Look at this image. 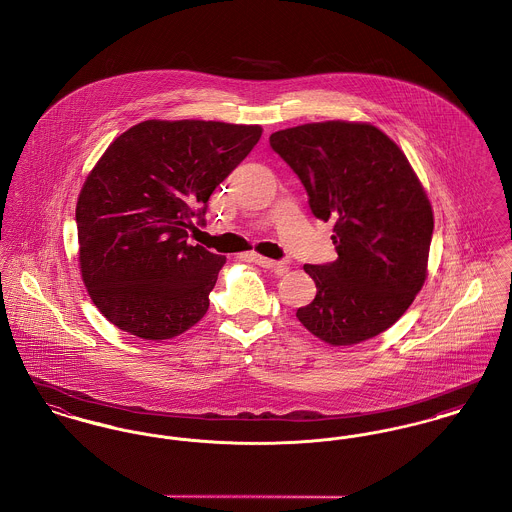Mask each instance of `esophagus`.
I'll return each instance as SVG.
<instances>
[{"label":"esophagus","mask_w":512,"mask_h":512,"mask_svg":"<svg viewBox=\"0 0 512 512\" xmlns=\"http://www.w3.org/2000/svg\"><path fill=\"white\" fill-rule=\"evenodd\" d=\"M251 261L255 263V265H259V267H263V269H271V271L276 272V274H284V272H288V265L286 263H280V261H272L269 257H263V255H257V253H253L251 255Z\"/></svg>","instance_id":"1"}]
</instances>
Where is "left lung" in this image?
<instances>
[{"label": "left lung", "mask_w": 512, "mask_h": 512, "mask_svg": "<svg viewBox=\"0 0 512 512\" xmlns=\"http://www.w3.org/2000/svg\"><path fill=\"white\" fill-rule=\"evenodd\" d=\"M313 214L332 224L338 259L305 265L317 286L301 325L329 346L392 327L427 278L433 209L406 154L367 121H317L271 135Z\"/></svg>", "instance_id": "8db88e82"}]
</instances>
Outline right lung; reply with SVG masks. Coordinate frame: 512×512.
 I'll return each instance as SVG.
<instances>
[{
    "label": "right lung",
    "mask_w": 512,
    "mask_h": 512,
    "mask_svg": "<svg viewBox=\"0 0 512 512\" xmlns=\"http://www.w3.org/2000/svg\"><path fill=\"white\" fill-rule=\"evenodd\" d=\"M261 135V125L147 120L98 158L77 199L79 269L112 325L160 342L205 317L226 257L189 245L187 230Z\"/></svg>",
    "instance_id": "1"
}]
</instances>
